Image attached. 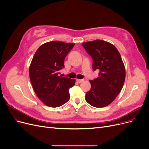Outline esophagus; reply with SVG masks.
Returning <instances> with one entry per match:
<instances>
[{
    "label": "esophagus",
    "mask_w": 149,
    "mask_h": 149,
    "mask_svg": "<svg viewBox=\"0 0 149 149\" xmlns=\"http://www.w3.org/2000/svg\"><path fill=\"white\" fill-rule=\"evenodd\" d=\"M84 81V79H76V81H77L78 83H81V82H83Z\"/></svg>",
    "instance_id": "34e87169"
}]
</instances>
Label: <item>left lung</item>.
Listing matches in <instances>:
<instances>
[{"instance_id": "obj_1", "label": "left lung", "mask_w": 149, "mask_h": 149, "mask_svg": "<svg viewBox=\"0 0 149 149\" xmlns=\"http://www.w3.org/2000/svg\"><path fill=\"white\" fill-rule=\"evenodd\" d=\"M93 59V69L100 70L99 77L90 80L91 88L85 100L96 107L107 106L120 92L125 81V70L119 52L111 43L96 40L82 43Z\"/></svg>"}]
</instances>
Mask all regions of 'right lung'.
<instances>
[{
	"instance_id": "add662e5",
	"label": "right lung",
	"mask_w": 149,
	"mask_h": 149,
	"mask_svg": "<svg viewBox=\"0 0 149 149\" xmlns=\"http://www.w3.org/2000/svg\"><path fill=\"white\" fill-rule=\"evenodd\" d=\"M74 43L52 41L40 46L35 53L29 68L30 81L35 93L45 104L60 107L70 100L69 89L75 80L63 77L60 71Z\"/></svg>"
}]
</instances>
